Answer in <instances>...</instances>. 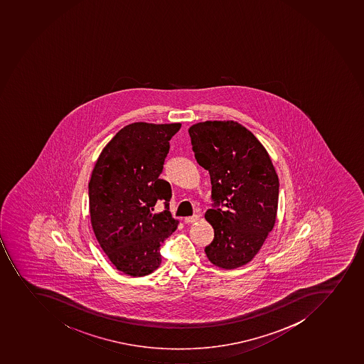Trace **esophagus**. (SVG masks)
<instances>
[{"label":"esophagus","mask_w":364,"mask_h":364,"mask_svg":"<svg viewBox=\"0 0 364 364\" xmlns=\"http://www.w3.org/2000/svg\"><path fill=\"white\" fill-rule=\"evenodd\" d=\"M199 219V215H193V217H186L183 219V223L185 224H193L196 221H198Z\"/></svg>","instance_id":"obj_1"}]
</instances>
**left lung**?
Returning a JSON list of instances; mask_svg holds the SVG:
<instances>
[{
  "mask_svg": "<svg viewBox=\"0 0 364 364\" xmlns=\"http://www.w3.org/2000/svg\"><path fill=\"white\" fill-rule=\"evenodd\" d=\"M197 163L208 171L213 208L205 214L214 239L205 248L219 268L248 264L277 221L279 178L264 145L234 120H206L188 129ZM222 205L224 209H218Z\"/></svg>",
  "mask_w": 364,
  "mask_h": 364,
  "instance_id": "1",
  "label": "left lung"
}]
</instances>
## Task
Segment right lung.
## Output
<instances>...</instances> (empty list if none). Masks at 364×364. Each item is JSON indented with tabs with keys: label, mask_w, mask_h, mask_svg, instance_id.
Wrapping results in <instances>:
<instances>
[{
	"label": "right lung",
	"mask_w": 364,
	"mask_h": 364,
	"mask_svg": "<svg viewBox=\"0 0 364 364\" xmlns=\"http://www.w3.org/2000/svg\"><path fill=\"white\" fill-rule=\"evenodd\" d=\"M181 127L129 124L105 145L91 173L89 208L97 241L114 267L130 277H145L161 266V246L179 224L168 210H151L157 200L168 207L172 197L170 183L159 176Z\"/></svg>",
	"instance_id": "1"
}]
</instances>
